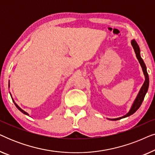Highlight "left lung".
I'll use <instances>...</instances> for the list:
<instances>
[{"label": "left lung", "mask_w": 155, "mask_h": 155, "mask_svg": "<svg viewBox=\"0 0 155 155\" xmlns=\"http://www.w3.org/2000/svg\"><path fill=\"white\" fill-rule=\"evenodd\" d=\"M131 44H132L133 47V48H134L135 53V54H136V57H137V60H138L139 63H140L142 68H143L144 75H145V82H144L143 85L142 86L138 94H137L136 99H135L134 103H133L132 107H131V109L130 110V111H129L128 113L126 114V115L122 116V117L111 119L112 120H116L118 119H121V118H126V117H127V116H129L132 115L133 114H134L135 112L137 110L139 109L140 107L141 106L142 103H143V101L144 100V98H145L146 93H147V92L148 87H149V76H148L147 68H146V65L145 64V63H144L143 60L140 57V48H139L138 44H137V42L135 40H133V41H131Z\"/></svg>", "instance_id": "obj_1"}]
</instances>
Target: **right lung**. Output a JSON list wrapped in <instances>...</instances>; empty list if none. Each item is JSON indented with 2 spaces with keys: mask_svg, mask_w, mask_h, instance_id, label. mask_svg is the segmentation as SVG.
<instances>
[{
  "mask_svg": "<svg viewBox=\"0 0 155 155\" xmlns=\"http://www.w3.org/2000/svg\"><path fill=\"white\" fill-rule=\"evenodd\" d=\"M12 101H13V100H12ZM15 106H16V107H17V108H18V109L19 110H20V111L21 112H22V113H23V114H27V115H28V114H27V112H25V111H23V110H22V109H20V107H18V105H17L15 103Z\"/></svg>",
  "mask_w": 155,
  "mask_h": 155,
  "instance_id": "1",
  "label": "right lung"
}]
</instances>
